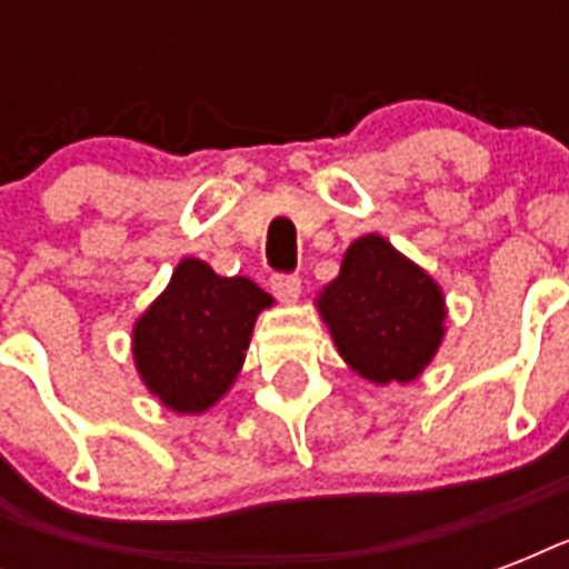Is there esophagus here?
I'll return each mask as SVG.
<instances>
[{
  "label": "esophagus",
  "mask_w": 569,
  "mask_h": 569,
  "mask_svg": "<svg viewBox=\"0 0 569 569\" xmlns=\"http://www.w3.org/2000/svg\"><path fill=\"white\" fill-rule=\"evenodd\" d=\"M271 289L283 303L298 301V295H301V277L298 274H274L271 277Z\"/></svg>",
  "instance_id": "esophagus-1"
}]
</instances>
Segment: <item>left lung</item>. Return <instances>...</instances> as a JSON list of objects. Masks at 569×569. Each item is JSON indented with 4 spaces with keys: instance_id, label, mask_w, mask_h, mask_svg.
Wrapping results in <instances>:
<instances>
[{
    "instance_id": "left-lung-1",
    "label": "left lung",
    "mask_w": 569,
    "mask_h": 569,
    "mask_svg": "<svg viewBox=\"0 0 569 569\" xmlns=\"http://www.w3.org/2000/svg\"><path fill=\"white\" fill-rule=\"evenodd\" d=\"M319 310L346 363L375 383L413 380L442 339V292L380 236L348 248Z\"/></svg>"
}]
</instances>
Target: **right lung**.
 Instances as JSON below:
<instances>
[{"label":"right lung","mask_w":569,"mask_h":569,"mask_svg":"<svg viewBox=\"0 0 569 569\" xmlns=\"http://www.w3.org/2000/svg\"><path fill=\"white\" fill-rule=\"evenodd\" d=\"M262 307L271 295L248 277H218L200 259H182L136 325V363L150 392L180 413L212 407L239 375Z\"/></svg>","instance_id":"add662e5"}]
</instances>
